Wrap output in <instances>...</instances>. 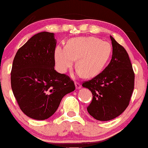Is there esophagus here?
<instances>
[{"mask_svg": "<svg viewBox=\"0 0 148 148\" xmlns=\"http://www.w3.org/2000/svg\"><path fill=\"white\" fill-rule=\"evenodd\" d=\"M75 88H76V89H81V87H82V86H81V84H79V82H75Z\"/></svg>", "mask_w": 148, "mask_h": 148, "instance_id": "1", "label": "esophagus"}]
</instances>
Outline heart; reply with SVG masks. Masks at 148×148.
<instances>
[{
    "label": "heart",
    "mask_w": 148,
    "mask_h": 148,
    "mask_svg": "<svg viewBox=\"0 0 148 148\" xmlns=\"http://www.w3.org/2000/svg\"><path fill=\"white\" fill-rule=\"evenodd\" d=\"M112 47L108 42L94 37H79L68 41L66 47L57 45L54 60L59 71L66 73L77 59V75L94 77L100 74L108 61Z\"/></svg>",
    "instance_id": "obj_1"
}]
</instances>
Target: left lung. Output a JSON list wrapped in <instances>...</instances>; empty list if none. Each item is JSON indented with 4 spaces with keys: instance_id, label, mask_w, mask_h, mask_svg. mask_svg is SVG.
Wrapping results in <instances>:
<instances>
[{
    "instance_id": "8db88e82",
    "label": "left lung",
    "mask_w": 148,
    "mask_h": 148,
    "mask_svg": "<svg viewBox=\"0 0 148 148\" xmlns=\"http://www.w3.org/2000/svg\"><path fill=\"white\" fill-rule=\"evenodd\" d=\"M110 62L100 74L84 82L93 99L87 111L94 119L108 121L120 115L129 106L134 88V73L127 51L112 36Z\"/></svg>"
}]
</instances>
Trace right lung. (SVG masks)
<instances>
[{
	"mask_svg": "<svg viewBox=\"0 0 148 148\" xmlns=\"http://www.w3.org/2000/svg\"><path fill=\"white\" fill-rule=\"evenodd\" d=\"M54 34L34 35L18 49L12 63L11 87L19 108L31 118L44 120L75 89L69 76L54 70Z\"/></svg>",
	"mask_w": 148,
	"mask_h": 148,
	"instance_id": "1",
	"label": "right lung"
}]
</instances>
